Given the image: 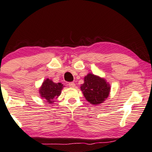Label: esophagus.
<instances>
[{
    "instance_id": "obj_1",
    "label": "esophagus",
    "mask_w": 152,
    "mask_h": 152,
    "mask_svg": "<svg viewBox=\"0 0 152 152\" xmlns=\"http://www.w3.org/2000/svg\"><path fill=\"white\" fill-rule=\"evenodd\" d=\"M68 86H70V87H75V84L74 83V82H69L68 83Z\"/></svg>"
}]
</instances>
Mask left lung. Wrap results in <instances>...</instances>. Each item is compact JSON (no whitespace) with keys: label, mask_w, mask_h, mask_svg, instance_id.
I'll list each match as a JSON object with an SVG mask.
<instances>
[{"label":"left lung","mask_w":152,"mask_h":152,"mask_svg":"<svg viewBox=\"0 0 152 152\" xmlns=\"http://www.w3.org/2000/svg\"><path fill=\"white\" fill-rule=\"evenodd\" d=\"M81 90L87 101L93 105H98L108 97L110 86L104 79L88 74L84 77V83L81 86Z\"/></svg>","instance_id":"left-lung-1"}]
</instances>
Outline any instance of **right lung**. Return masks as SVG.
<instances>
[{"instance_id": "1", "label": "right lung", "mask_w": 152, "mask_h": 152, "mask_svg": "<svg viewBox=\"0 0 152 152\" xmlns=\"http://www.w3.org/2000/svg\"><path fill=\"white\" fill-rule=\"evenodd\" d=\"M63 87L64 86L61 83H54L52 80L47 79L40 88L41 97L46 99L47 102L52 103L54 102L53 100L58 97L61 93Z\"/></svg>"}]
</instances>
